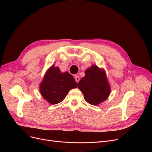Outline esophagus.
<instances>
[{"label":"esophagus","instance_id":"34e87169","mask_svg":"<svg viewBox=\"0 0 152 152\" xmlns=\"http://www.w3.org/2000/svg\"><path fill=\"white\" fill-rule=\"evenodd\" d=\"M74 78H75V81L77 82H79V80H80V78H79V77L78 76V75H75L74 76Z\"/></svg>","mask_w":152,"mask_h":152}]
</instances>
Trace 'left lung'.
<instances>
[{
  "instance_id": "left-lung-1",
  "label": "left lung",
  "mask_w": 152,
  "mask_h": 152,
  "mask_svg": "<svg viewBox=\"0 0 152 152\" xmlns=\"http://www.w3.org/2000/svg\"><path fill=\"white\" fill-rule=\"evenodd\" d=\"M78 88L86 102L93 105H98L107 99L111 90L104 70L96 65L87 69L85 77L78 83Z\"/></svg>"
}]
</instances>
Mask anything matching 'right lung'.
Here are the masks:
<instances>
[{
  "label": "right lung",
  "mask_w": 152,
  "mask_h": 152,
  "mask_svg": "<svg viewBox=\"0 0 152 152\" xmlns=\"http://www.w3.org/2000/svg\"><path fill=\"white\" fill-rule=\"evenodd\" d=\"M77 87L73 77L68 72L62 73L58 67L50 66L40 84V92L44 99L55 104L65 99L69 91Z\"/></svg>",
  "instance_id": "1"
}]
</instances>
